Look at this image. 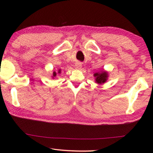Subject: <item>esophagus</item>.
Listing matches in <instances>:
<instances>
[{
    "mask_svg": "<svg viewBox=\"0 0 153 153\" xmlns=\"http://www.w3.org/2000/svg\"><path fill=\"white\" fill-rule=\"evenodd\" d=\"M75 66H76V69H79L82 67V65H81V63H77L76 64V65H75Z\"/></svg>",
    "mask_w": 153,
    "mask_h": 153,
    "instance_id": "esophagus-1",
    "label": "esophagus"
}]
</instances>
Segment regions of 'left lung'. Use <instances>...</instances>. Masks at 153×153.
Instances as JSON below:
<instances>
[{"instance_id":"obj_1","label":"left lung","mask_w":153,"mask_h":153,"mask_svg":"<svg viewBox=\"0 0 153 153\" xmlns=\"http://www.w3.org/2000/svg\"><path fill=\"white\" fill-rule=\"evenodd\" d=\"M94 77H96V82L98 84H103L106 82L107 79L108 75L107 73L105 71H102L101 73H96L94 74Z\"/></svg>"}]
</instances>
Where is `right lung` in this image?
<instances>
[{
  "instance_id": "right-lung-1",
  "label": "right lung",
  "mask_w": 153,
  "mask_h": 153,
  "mask_svg": "<svg viewBox=\"0 0 153 153\" xmlns=\"http://www.w3.org/2000/svg\"><path fill=\"white\" fill-rule=\"evenodd\" d=\"M60 72H61V71H59V73H60ZM56 74L55 73V72H54V73H53V77H55V76H56Z\"/></svg>"
}]
</instances>
